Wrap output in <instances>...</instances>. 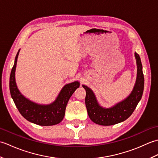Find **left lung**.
Listing matches in <instances>:
<instances>
[{
  "label": "left lung",
  "instance_id": "obj_1",
  "mask_svg": "<svg viewBox=\"0 0 158 158\" xmlns=\"http://www.w3.org/2000/svg\"><path fill=\"white\" fill-rule=\"evenodd\" d=\"M137 65V77L135 85L130 94L110 108H103L97 101L92 90L86 85L85 105L89 117L93 122L102 126H111L122 122L132 115L142 98L144 89V75L140 56L135 53Z\"/></svg>",
  "mask_w": 158,
  "mask_h": 158
}]
</instances>
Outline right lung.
I'll return each mask as SVG.
<instances>
[{
	"label": "right lung",
	"instance_id": "1",
	"mask_svg": "<svg viewBox=\"0 0 158 158\" xmlns=\"http://www.w3.org/2000/svg\"><path fill=\"white\" fill-rule=\"evenodd\" d=\"M19 50L15 56L14 65L9 79L11 98L20 114L29 122L39 126H53L62 122L69 100L79 87V81H74L63 87L55 101L49 105H40L26 98L19 92L16 85L15 73Z\"/></svg>",
	"mask_w": 158,
	"mask_h": 158
}]
</instances>
